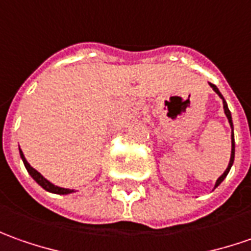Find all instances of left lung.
Segmentation results:
<instances>
[{
	"label": "left lung",
	"mask_w": 251,
	"mask_h": 251,
	"mask_svg": "<svg viewBox=\"0 0 251 251\" xmlns=\"http://www.w3.org/2000/svg\"><path fill=\"white\" fill-rule=\"evenodd\" d=\"M210 86L212 87V90L215 91L218 96H220L221 99H222V104H224V111H225V115H226V118H228L229 121V125H230V127H232V136H230V139H232V151H230V160H229V164H228V168L225 169V172L221 175L218 179H217V182H215V186L214 187H218V186L221 185V182L226 177V175H228L229 169H230V167H232V164H233V160H235V136H233V124H232V115H230V111H229L228 108V104H226V101H225V99L222 97V94L220 93V90H218V87L215 86V84H212V83H210Z\"/></svg>",
	"instance_id": "8db88e82"
}]
</instances>
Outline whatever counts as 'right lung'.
<instances>
[{"instance_id": "add662e5", "label": "right lung", "mask_w": 251, "mask_h": 251, "mask_svg": "<svg viewBox=\"0 0 251 251\" xmlns=\"http://www.w3.org/2000/svg\"><path fill=\"white\" fill-rule=\"evenodd\" d=\"M19 152H21V158H22L23 164H25V167H26V169H27V172L30 174V176L39 183L44 190H47V192H50V193H55V195H69V193H74L75 190L74 189H65V187H59V186H55L52 185L50 180H47L46 177L43 176L41 174H40L39 171H36V169L31 167L30 164L26 161V158H25V155H23L22 150L19 149Z\"/></svg>"}]
</instances>
